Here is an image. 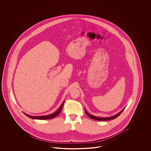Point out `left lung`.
<instances>
[{
	"label": "left lung",
	"mask_w": 151,
	"mask_h": 151,
	"mask_svg": "<svg viewBox=\"0 0 151 151\" xmlns=\"http://www.w3.org/2000/svg\"><path fill=\"white\" fill-rule=\"evenodd\" d=\"M124 110H122L120 112H119V114H116V115H115V116H112V117H104V118H100V117H95V116H93V115H91V114H89L88 112H87L86 111H85V112H86V114H87V116L89 117H90L91 119H95V120H96V121H107V120H110V119H116V118H117L118 116H119L124 111Z\"/></svg>",
	"instance_id": "1"
}]
</instances>
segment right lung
I'll return each instance as SVG.
<instances>
[{"instance_id": "obj_1", "label": "right lung", "mask_w": 151, "mask_h": 151, "mask_svg": "<svg viewBox=\"0 0 151 151\" xmlns=\"http://www.w3.org/2000/svg\"><path fill=\"white\" fill-rule=\"evenodd\" d=\"M64 102L62 104V105L60 106L59 109L57 111H56L54 113L52 114H49V115H47V116H30L28 114H26L24 113V114H25L26 116H27V117L31 118L32 119H52L54 117H55L56 116H57L58 114H59L61 112V110L63 109V105H64Z\"/></svg>"}]
</instances>
